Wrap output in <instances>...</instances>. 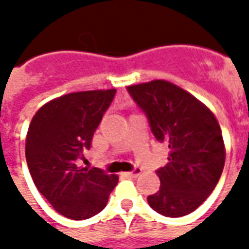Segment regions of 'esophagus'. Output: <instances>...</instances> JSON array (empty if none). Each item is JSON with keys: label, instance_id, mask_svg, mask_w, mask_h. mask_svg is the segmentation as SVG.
Returning <instances> with one entry per match:
<instances>
[{"label": "esophagus", "instance_id": "esophagus-1", "mask_svg": "<svg viewBox=\"0 0 249 249\" xmlns=\"http://www.w3.org/2000/svg\"><path fill=\"white\" fill-rule=\"evenodd\" d=\"M140 173H141L140 169H135V171H132V172H125L124 175L126 176V178H137Z\"/></svg>", "mask_w": 249, "mask_h": 249}]
</instances>
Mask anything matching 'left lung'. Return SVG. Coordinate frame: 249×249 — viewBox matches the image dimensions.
Wrapping results in <instances>:
<instances>
[{
    "label": "left lung",
    "instance_id": "left-lung-1",
    "mask_svg": "<svg viewBox=\"0 0 249 249\" xmlns=\"http://www.w3.org/2000/svg\"><path fill=\"white\" fill-rule=\"evenodd\" d=\"M128 92L145 112L156 140L169 148L168 164L157 171L160 189L148 203L168 217L191 213L212 193L224 168L219 121L200 100L165 80L129 85Z\"/></svg>",
    "mask_w": 249,
    "mask_h": 249
}]
</instances>
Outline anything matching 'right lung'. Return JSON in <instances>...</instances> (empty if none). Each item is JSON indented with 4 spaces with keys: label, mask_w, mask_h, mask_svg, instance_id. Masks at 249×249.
I'll list each match as a JSON object with an SVG mask.
<instances>
[{
    "label": "right lung",
    "mask_w": 249,
    "mask_h": 249,
    "mask_svg": "<svg viewBox=\"0 0 249 249\" xmlns=\"http://www.w3.org/2000/svg\"><path fill=\"white\" fill-rule=\"evenodd\" d=\"M114 93L116 89L68 93L42 105L30 121L25 144L30 176L65 217L84 220L101 212L119 183L117 175L78 164Z\"/></svg>",
    "instance_id": "1"
}]
</instances>
